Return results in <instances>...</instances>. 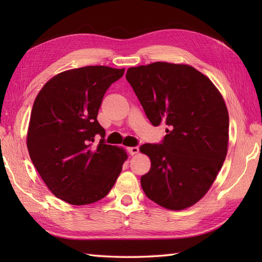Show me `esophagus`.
I'll return each instance as SVG.
<instances>
[{
  "instance_id": "34e87169",
  "label": "esophagus",
  "mask_w": 262,
  "mask_h": 262,
  "mask_svg": "<svg viewBox=\"0 0 262 262\" xmlns=\"http://www.w3.org/2000/svg\"><path fill=\"white\" fill-rule=\"evenodd\" d=\"M128 152H129L130 155H135L138 152H140V147L138 146H133V147H128Z\"/></svg>"
}]
</instances>
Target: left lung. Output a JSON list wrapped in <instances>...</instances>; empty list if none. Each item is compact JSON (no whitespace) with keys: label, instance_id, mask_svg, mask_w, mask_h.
I'll return each mask as SVG.
<instances>
[{"label":"left lung","instance_id":"1","mask_svg":"<svg viewBox=\"0 0 262 262\" xmlns=\"http://www.w3.org/2000/svg\"><path fill=\"white\" fill-rule=\"evenodd\" d=\"M126 80L153 126H166L159 144H143L151 159L142 176L146 197L181 210L202 199L223 165L229 113L207 76L189 65L157 62L128 69Z\"/></svg>","mask_w":262,"mask_h":262}]
</instances>
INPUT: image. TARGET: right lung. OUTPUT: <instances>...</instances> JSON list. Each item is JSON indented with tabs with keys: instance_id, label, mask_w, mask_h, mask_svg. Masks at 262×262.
I'll return each instance as SVG.
<instances>
[{
	"instance_id": "1",
	"label": "right lung",
	"mask_w": 262,
	"mask_h": 262,
	"mask_svg": "<svg viewBox=\"0 0 262 262\" xmlns=\"http://www.w3.org/2000/svg\"><path fill=\"white\" fill-rule=\"evenodd\" d=\"M124 72L108 66L65 71L49 80L33 102L28 151L49 190L66 203L98 202L121 172L127 154L104 143L97 116L105 91ZM98 136L102 140L96 146Z\"/></svg>"
}]
</instances>
